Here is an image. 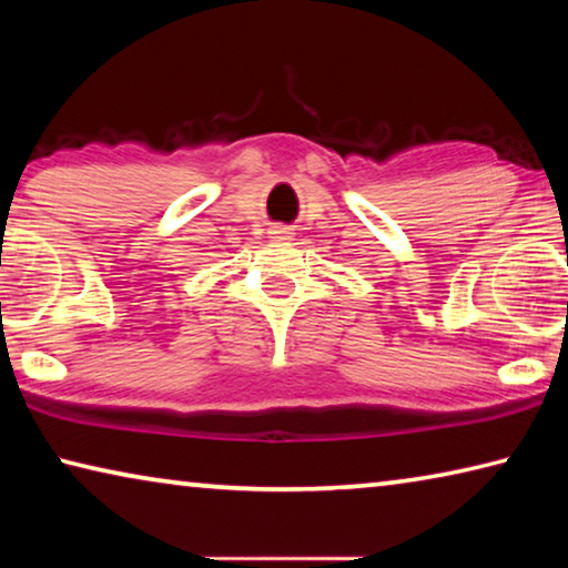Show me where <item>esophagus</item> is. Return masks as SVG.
Masks as SVG:
<instances>
[{
    "label": "esophagus",
    "mask_w": 568,
    "mask_h": 568,
    "mask_svg": "<svg viewBox=\"0 0 568 568\" xmlns=\"http://www.w3.org/2000/svg\"><path fill=\"white\" fill-rule=\"evenodd\" d=\"M293 230L291 227H283V225H275L273 230H271V237H275V240H293Z\"/></svg>",
    "instance_id": "esophagus-1"
}]
</instances>
